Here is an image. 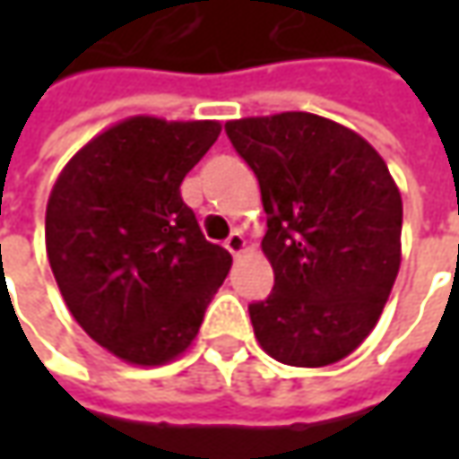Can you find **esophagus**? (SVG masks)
Masks as SVG:
<instances>
[{
	"label": "esophagus",
	"instance_id": "1",
	"mask_svg": "<svg viewBox=\"0 0 459 459\" xmlns=\"http://www.w3.org/2000/svg\"><path fill=\"white\" fill-rule=\"evenodd\" d=\"M224 247H227L232 255H239V253L245 250V238H242V232H232L230 238L224 239Z\"/></svg>",
	"mask_w": 459,
	"mask_h": 459
}]
</instances>
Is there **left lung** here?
Returning <instances> with one entry per match:
<instances>
[{
  "label": "left lung",
  "mask_w": 459,
  "mask_h": 459,
  "mask_svg": "<svg viewBox=\"0 0 459 459\" xmlns=\"http://www.w3.org/2000/svg\"><path fill=\"white\" fill-rule=\"evenodd\" d=\"M253 168L273 291L250 304L260 347L278 362L322 368L370 334L401 265V194L370 143L342 125L283 112L224 125Z\"/></svg>",
  "instance_id": "8db88e82"
}]
</instances>
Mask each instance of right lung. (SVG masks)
<instances>
[{"mask_svg":"<svg viewBox=\"0 0 459 459\" xmlns=\"http://www.w3.org/2000/svg\"><path fill=\"white\" fill-rule=\"evenodd\" d=\"M220 122L130 117L63 168L45 212L48 260L83 332L134 365L194 342L232 255L204 239L181 181Z\"/></svg>","mask_w":459,"mask_h":459,"instance_id":"1","label":"right lung"}]
</instances>
